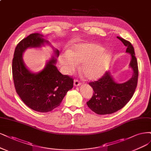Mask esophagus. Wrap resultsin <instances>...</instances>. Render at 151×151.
I'll return each instance as SVG.
<instances>
[{"label":"esophagus","instance_id":"esophagus-1","mask_svg":"<svg viewBox=\"0 0 151 151\" xmlns=\"http://www.w3.org/2000/svg\"><path fill=\"white\" fill-rule=\"evenodd\" d=\"M81 84V82L79 80H77V79H75L74 80V85L75 86H79Z\"/></svg>","mask_w":151,"mask_h":151}]
</instances>
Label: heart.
Here are the masks:
<instances>
[{"mask_svg":"<svg viewBox=\"0 0 151 151\" xmlns=\"http://www.w3.org/2000/svg\"><path fill=\"white\" fill-rule=\"evenodd\" d=\"M104 50L102 46L96 43L78 44L60 60L69 74L76 70L78 64H82L81 70L85 77L94 80L104 73L110 63V55Z\"/></svg>","mask_w":151,"mask_h":151,"instance_id":"1","label":"heart"}]
</instances>
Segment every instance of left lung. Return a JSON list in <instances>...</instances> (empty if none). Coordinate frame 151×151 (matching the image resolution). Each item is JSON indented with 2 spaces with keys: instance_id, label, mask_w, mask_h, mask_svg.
Listing matches in <instances>:
<instances>
[{
  "instance_id": "left-lung-1",
  "label": "left lung",
  "mask_w": 151,
  "mask_h": 151,
  "mask_svg": "<svg viewBox=\"0 0 151 151\" xmlns=\"http://www.w3.org/2000/svg\"><path fill=\"white\" fill-rule=\"evenodd\" d=\"M117 37L127 47L126 52L131 55L130 67L133 70V75L128 81L117 84L110 72H106L99 80L89 83L93 93L87 105L99 115L112 114L125 106L132 97L137 85L139 70L134 47L129 41L118 36Z\"/></svg>"
}]
</instances>
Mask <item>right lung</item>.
Masks as SVG:
<instances>
[{"label": "right lung", "instance_id": "right-lung-1", "mask_svg": "<svg viewBox=\"0 0 151 151\" xmlns=\"http://www.w3.org/2000/svg\"><path fill=\"white\" fill-rule=\"evenodd\" d=\"M48 42L43 35L31 34L22 39L15 47L12 59V77L14 87L22 101L30 109L41 112H47L60 106L64 96L73 87V78L63 75L55 66L53 58L45 68L37 74H33L25 67L22 60L24 50L29 47H40ZM57 56L59 52L55 50Z\"/></svg>", "mask_w": 151, "mask_h": 151}]
</instances>
